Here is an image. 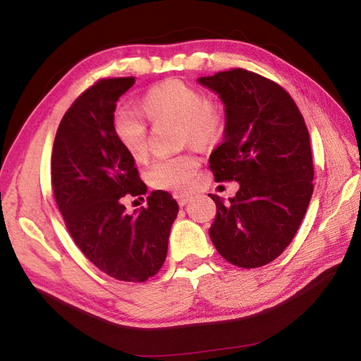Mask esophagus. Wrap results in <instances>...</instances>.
Listing matches in <instances>:
<instances>
[{
    "label": "esophagus",
    "mask_w": 361,
    "mask_h": 361,
    "mask_svg": "<svg viewBox=\"0 0 361 361\" xmlns=\"http://www.w3.org/2000/svg\"><path fill=\"white\" fill-rule=\"evenodd\" d=\"M175 199H176V202H178V205H186L188 202H189V199H191V195L189 194H175Z\"/></svg>",
    "instance_id": "34e87169"
}]
</instances>
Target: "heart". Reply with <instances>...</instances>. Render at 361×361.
<instances>
[{
	"label": "heart",
	"mask_w": 361,
	"mask_h": 361,
	"mask_svg": "<svg viewBox=\"0 0 361 361\" xmlns=\"http://www.w3.org/2000/svg\"><path fill=\"white\" fill-rule=\"evenodd\" d=\"M140 105L152 124L175 121L180 143L209 146L224 135L226 109L221 103L207 99L202 90L178 79L152 85L143 94ZM111 129L116 142L133 161H145L148 156V124L142 114L130 108H118L113 114ZM197 169V156L185 151L156 159L146 170V180L152 188L181 192L192 185Z\"/></svg>",
	"instance_id": "obj_1"
}]
</instances>
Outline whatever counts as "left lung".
<instances>
[{"label":"left lung","instance_id":"8db88e82","mask_svg":"<svg viewBox=\"0 0 361 361\" xmlns=\"http://www.w3.org/2000/svg\"><path fill=\"white\" fill-rule=\"evenodd\" d=\"M199 82L226 106L224 138L210 156L215 181H239L229 204H216L210 239L237 267L271 262L290 245L314 191L309 130L295 100L258 73L231 68Z\"/></svg>","mask_w":361,"mask_h":361}]
</instances>
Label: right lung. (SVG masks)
<instances>
[{
    "instance_id": "add662e5",
    "label": "right lung",
    "mask_w": 361,
    "mask_h": 361,
    "mask_svg": "<svg viewBox=\"0 0 361 361\" xmlns=\"http://www.w3.org/2000/svg\"><path fill=\"white\" fill-rule=\"evenodd\" d=\"M133 82V76L103 78L73 102L54 140L51 178L66 229L85 258L109 277L140 283L166 261L178 204L157 189L135 215L122 205L126 195L146 192L135 161L111 129L116 102Z\"/></svg>"
}]
</instances>
